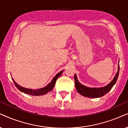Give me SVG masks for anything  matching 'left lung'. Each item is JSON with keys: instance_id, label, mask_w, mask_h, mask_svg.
Returning a JSON list of instances; mask_svg holds the SVG:
<instances>
[{"instance_id": "1", "label": "left lung", "mask_w": 128, "mask_h": 128, "mask_svg": "<svg viewBox=\"0 0 128 128\" xmlns=\"http://www.w3.org/2000/svg\"><path fill=\"white\" fill-rule=\"evenodd\" d=\"M118 66H119V67H118V72L116 76H114V78L113 79V80L106 86L102 87V88H89V87H86L84 86L78 82L77 76H76V74H74L75 86L77 92L82 96L88 97V98H97L104 96V94L108 93L112 89V88L114 84L116 83V81H117L119 72V64Z\"/></svg>"}]
</instances>
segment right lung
Listing matches in <instances>:
<instances>
[{"label":"right lung","mask_w":128,"mask_h":128,"mask_svg":"<svg viewBox=\"0 0 128 128\" xmlns=\"http://www.w3.org/2000/svg\"><path fill=\"white\" fill-rule=\"evenodd\" d=\"M63 70L61 71L60 72H59L54 77V78L52 79V81L51 82V83L48 84L45 86V87L42 88H40V89H36V90H32V89H29V88H26L24 87L20 86L19 84H18L17 83H16V82H14V80L12 78V80L14 82V83L15 85V86L17 87V88L18 90H20V92H24V93L28 94H30L32 96H40V95H43L47 93L48 92L52 90V88H54L55 84H56V80H57V78H58L60 76H61V74H62Z\"/></svg>","instance_id":"obj_1"}]
</instances>
